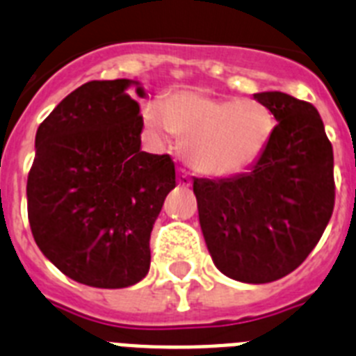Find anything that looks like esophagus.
Masks as SVG:
<instances>
[{
	"instance_id": "obj_1",
	"label": "esophagus",
	"mask_w": 356,
	"mask_h": 356,
	"mask_svg": "<svg viewBox=\"0 0 356 356\" xmlns=\"http://www.w3.org/2000/svg\"><path fill=\"white\" fill-rule=\"evenodd\" d=\"M177 181H179V186H182V188H188L191 184V177H190V174H188L186 170L184 168H179V177H177Z\"/></svg>"
}]
</instances>
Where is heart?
I'll use <instances>...</instances> for the list:
<instances>
[{"label": "heart", "instance_id": "1", "mask_svg": "<svg viewBox=\"0 0 356 356\" xmlns=\"http://www.w3.org/2000/svg\"><path fill=\"white\" fill-rule=\"evenodd\" d=\"M150 131L174 132L191 168L213 177L233 175L251 166L274 132V116L258 100L215 98L181 89L141 109Z\"/></svg>", "mask_w": 356, "mask_h": 356}]
</instances>
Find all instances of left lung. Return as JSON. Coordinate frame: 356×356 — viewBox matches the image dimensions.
<instances>
[{
  "label": "left lung",
  "mask_w": 356,
  "mask_h": 356,
  "mask_svg": "<svg viewBox=\"0 0 356 356\" xmlns=\"http://www.w3.org/2000/svg\"><path fill=\"white\" fill-rule=\"evenodd\" d=\"M276 127L245 174L195 179L204 240L225 276L270 283L308 258L335 206L333 148L314 105L286 92H256Z\"/></svg>",
  "instance_id": "left-lung-1"
}]
</instances>
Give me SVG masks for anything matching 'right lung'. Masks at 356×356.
<instances>
[{
  "label": "right lung",
  "mask_w": 356,
  "mask_h": 356,
  "mask_svg": "<svg viewBox=\"0 0 356 356\" xmlns=\"http://www.w3.org/2000/svg\"><path fill=\"white\" fill-rule=\"evenodd\" d=\"M131 84L91 80L70 92L37 129L26 182L37 247L67 277L97 289L147 276L154 222L175 188L172 157L141 152ZM136 92L145 95L140 86Z\"/></svg>",
  "instance_id": "obj_1"
}]
</instances>
